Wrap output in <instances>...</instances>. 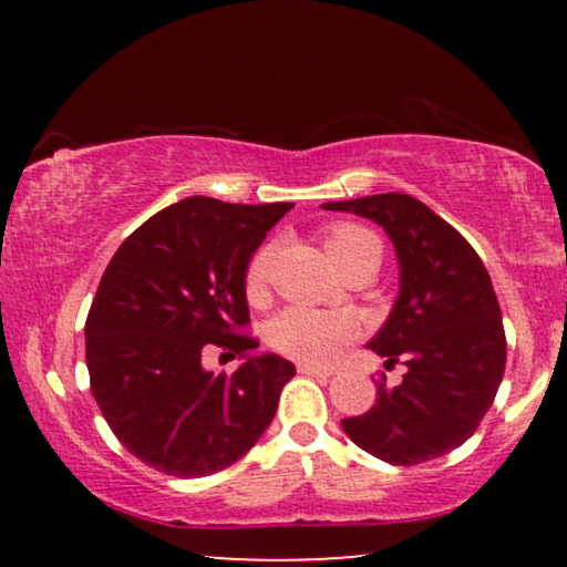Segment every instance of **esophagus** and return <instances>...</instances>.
Wrapping results in <instances>:
<instances>
[{
    "label": "esophagus",
    "instance_id": "34e87169",
    "mask_svg": "<svg viewBox=\"0 0 567 567\" xmlns=\"http://www.w3.org/2000/svg\"><path fill=\"white\" fill-rule=\"evenodd\" d=\"M299 374H307V377H320V379H328L336 374V371L328 369V367H315V363H299Z\"/></svg>",
    "mask_w": 567,
    "mask_h": 567
}]
</instances>
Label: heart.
<instances>
[{"label":"heart","mask_w":567,"mask_h":567,"mask_svg":"<svg viewBox=\"0 0 567 567\" xmlns=\"http://www.w3.org/2000/svg\"><path fill=\"white\" fill-rule=\"evenodd\" d=\"M324 247L330 260L336 262L340 274L351 266L371 262L379 268L382 262V243L374 231L353 221H338L324 229ZM270 266H274V245L260 247L247 262L245 270V297L258 305L268 291ZM268 340L278 353L305 363H324L336 359L348 340H351V324L343 317L328 312H312V309L291 307L270 322Z\"/></svg>","instance_id":"1"}]
</instances>
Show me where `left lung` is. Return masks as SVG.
Returning a JSON list of instances; mask_svg holds the SVG:
<instances>
[{
	"label": "left lung",
	"mask_w": 567,
	"mask_h": 567,
	"mask_svg": "<svg viewBox=\"0 0 567 567\" xmlns=\"http://www.w3.org/2000/svg\"><path fill=\"white\" fill-rule=\"evenodd\" d=\"M322 208L382 224L398 250L400 297L369 348L408 367L398 386L346 417L355 446L400 467L436 460L477 431L506 369V332L491 276L467 239L405 193L330 200Z\"/></svg>",
	"instance_id": "8db88e82"
}]
</instances>
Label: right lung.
Returning a JSON list of instances; mask_svg holds the SVG:
<instances>
[{
    "mask_svg": "<svg viewBox=\"0 0 567 567\" xmlns=\"http://www.w3.org/2000/svg\"><path fill=\"white\" fill-rule=\"evenodd\" d=\"M291 206L185 198L131 231L107 262L84 322L90 390L115 439L150 467L214 475L274 421L293 363L255 355L214 374L200 355L258 348L245 332V270Z\"/></svg>",
    "mask_w": 567,
    "mask_h": 567,
    "instance_id": "right-lung-1",
    "label": "right lung"
}]
</instances>
